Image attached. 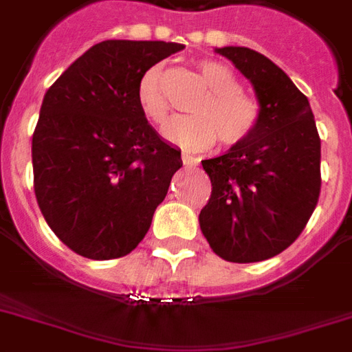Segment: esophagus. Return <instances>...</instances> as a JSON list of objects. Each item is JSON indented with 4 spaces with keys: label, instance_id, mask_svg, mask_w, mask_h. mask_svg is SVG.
Returning a JSON list of instances; mask_svg holds the SVG:
<instances>
[{
    "label": "esophagus",
    "instance_id": "esophagus-1",
    "mask_svg": "<svg viewBox=\"0 0 352 352\" xmlns=\"http://www.w3.org/2000/svg\"><path fill=\"white\" fill-rule=\"evenodd\" d=\"M199 162H201V159H199V157H195V155L182 153V164L184 166H197Z\"/></svg>",
    "mask_w": 352,
    "mask_h": 352
}]
</instances>
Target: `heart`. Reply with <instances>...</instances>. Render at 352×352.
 <instances>
[{
    "instance_id": "b5f03b06",
    "label": "heart",
    "mask_w": 352,
    "mask_h": 352,
    "mask_svg": "<svg viewBox=\"0 0 352 352\" xmlns=\"http://www.w3.org/2000/svg\"><path fill=\"white\" fill-rule=\"evenodd\" d=\"M199 73L208 96L193 109V117H175L164 127V137L188 149L212 148L219 138L226 146L248 140L259 126L261 109L257 100L245 95L239 80L225 63L204 60ZM137 106L144 117L162 124L168 117V100L162 87V69L151 65L144 71L137 85Z\"/></svg>"
}]
</instances>
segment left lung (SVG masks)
<instances>
[{
    "mask_svg": "<svg viewBox=\"0 0 352 352\" xmlns=\"http://www.w3.org/2000/svg\"><path fill=\"white\" fill-rule=\"evenodd\" d=\"M215 52L250 82L261 118L248 140L203 160L212 195L199 225L226 261H265L298 239L316 208L320 135L307 96L272 60L248 47Z\"/></svg>",
    "mask_w": 352,
    "mask_h": 352,
    "instance_id": "8db88e82",
    "label": "left lung"
}]
</instances>
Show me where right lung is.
<instances>
[{
    "mask_svg": "<svg viewBox=\"0 0 352 352\" xmlns=\"http://www.w3.org/2000/svg\"><path fill=\"white\" fill-rule=\"evenodd\" d=\"M182 49L100 41L43 96L32 135L36 201L80 256L106 261L135 250L182 166L181 149L159 137L135 98L144 71Z\"/></svg>",
    "mask_w": 352,
    "mask_h": 352,
    "instance_id": "right-lung-1",
    "label": "right lung"
}]
</instances>
